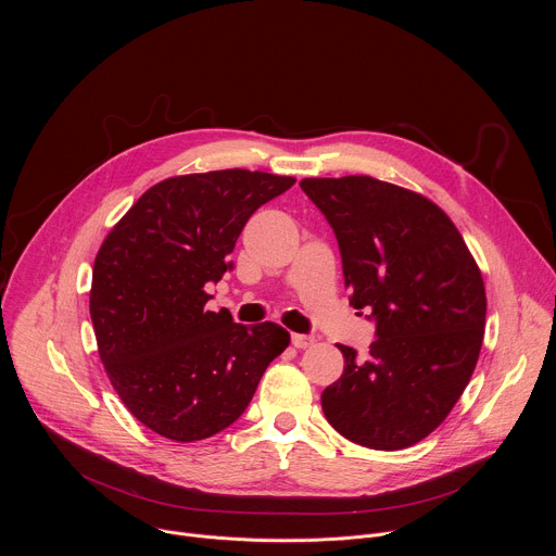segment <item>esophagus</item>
Returning <instances> with one entry per match:
<instances>
[{
	"instance_id": "1",
	"label": "esophagus",
	"mask_w": 556,
	"mask_h": 556,
	"mask_svg": "<svg viewBox=\"0 0 556 556\" xmlns=\"http://www.w3.org/2000/svg\"><path fill=\"white\" fill-rule=\"evenodd\" d=\"M314 337L312 334H292V345L296 348V350H305V348H309V345H314Z\"/></svg>"
}]
</instances>
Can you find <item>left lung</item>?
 I'll return each instance as SVG.
<instances>
[{
  "instance_id": "8db88e82",
  "label": "left lung",
  "mask_w": 556,
  "mask_h": 556,
  "mask_svg": "<svg viewBox=\"0 0 556 556\" xmlns=\"http://www.w3.org/2000/svg\"><path fill=\"white\" fill-rule=\"evenodd\" d=\"M334 228L350 303L376 321L367 356L339 345L345 369L321 393L348 440L407 448L451 414L484 341L482 273L448 215L420 193L369 176L305 178Z\"/></svg>"
}]
</instances>
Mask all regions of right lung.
I'll return each instance as SVG.
<instances>
[{"label": "right lung", "instance_id": "add662e5", "mask_svg": "<svg viewBox=\"0 0 556 556\" xmlns=\"http://www.w3.org/2000/svg\"><path fill=\"white\" fill-rule=\"evenodd\" d=\"M290 176L224 169L144 191L99 249L90 316L112 387L136 420L176 442L211 438L253 401L290 343L277 324L240 326L206 309L249 217Z\"/></svg>", "mask_w": 556, "mask_h": 556}]
</instances>
